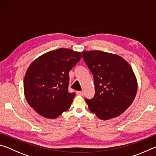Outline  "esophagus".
<instances>
[{
  "label": "esophagus",
  "instance_id": "1",
  "mask_svg": "<svg viewBox=\"0 0 156 156\" xmlns=\"http://www.w3.org/2000/svg\"><path fill=\"white\" fill-rule=\"evenodd\" d=\"M76 94H77V95H79V96H83V95H84V93H83V91H77V92H76Z\"/></svg>",
  "mask_w": 156,
  "mask_h": 156
}]
</instances>
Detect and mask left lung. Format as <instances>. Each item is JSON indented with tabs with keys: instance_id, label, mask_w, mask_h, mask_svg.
<instances>
[{
	"instance_id": "1",
	"label": "left lung",
	"mask_w": 156,
	"mask_h": 156,
	"mask_svg": "<svg viewBox=\"0 0 156 156\" xmlns=\"http://www.w3.org/2000/svg\"><path fill=\"white\" fill-rule=\"evenodd\" d=\"M82 55L94 80V96L85 98L89 110L102 120L121 115L133 102L138 89L130 65L118 55L101 51Z\"/></svg>"
}]
</instances>
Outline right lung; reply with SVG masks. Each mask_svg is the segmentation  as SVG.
I'll list each match as a JSON object with an SVG mask.
<instances>
[{
    "instance_id": "1",
    "label": "right lung",
    "mask_w": 156,
    "mask_h": 156,
    "mask_svg": "<svg viewBox=\"0 0 156 156\" xmlns=\"http://www.w3.org/2000/svg\"><path fill=\"white\" fill-rule=\"evenodd\" d=\"M80 58V52L60 48L34 60L26 72L23 83L25 98L30 107L50 119L69 109L76 94L68 91L69 72Z\"/></svg>"
}]
</instances>
